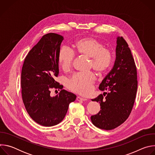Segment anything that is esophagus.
I'll return each instance as SVG.
<instances>
[{
    "label": "esophagus",
    "instance_id": "34e87169",
    "mask_svg": "<svg viewBox=\"0 0 155 155\" xmlns=\"http://www.w3.org/2000/svg\"><path fill=\"white\" fill-rule=\"evenodd\" d=\"M77 100L78 101H80V102H83V101H87V99H85V98H83V97H77Z\"/></svg>",
    "mask_w": 155,
    "mask_h": 155
}]
</instances>
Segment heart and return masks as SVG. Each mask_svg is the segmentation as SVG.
Segmentation results:
<instances>
[{"instance_id": "1", "label": "heart", "mask_w": 155, "mask_h": 155, "mask_svg": "<svg viewBox=\"0 0 155 155\" xmlns=\"http://www.w3.org/2000/svg\"><path fill=\"white\" fill-rule=\"evenodd\" d=\"M74 49L78 54L91 58V66L99 74L105 72L111 65V51L104 48L103 43L96 38L84 37L77 40L74 45ZM74 57V53L70 48L66 47L61 48L58 53V63L63 71L71 69ZM95 81L96 76L93 72L77 73L68 79L67 86L72 92L87 96L91 93Z\"/></svg>"}]
</instances>
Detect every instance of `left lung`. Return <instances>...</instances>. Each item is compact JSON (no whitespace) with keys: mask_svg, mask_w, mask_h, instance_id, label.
I'll return each instance as SVG.
<instances>
[{"mask_svg":"<svg viewBox=\"0 0 155 155\" xmlns=\"http://www.w3.org/2000/svg\"><path fill=\"white\" fill-rule=\"evenodd\" d=\"M137 78L136 66L130 50L126 40L122 37H118L114 65L99 87L101 91L108 93L92 99L99 102L101 105L99 112L91 117L95 126L112 130L127 119L135 102Z\"/></svg>","mask_w":155,"mask_h":155,"instance_id":"obj_1","label":"left lung"}]
</instances>
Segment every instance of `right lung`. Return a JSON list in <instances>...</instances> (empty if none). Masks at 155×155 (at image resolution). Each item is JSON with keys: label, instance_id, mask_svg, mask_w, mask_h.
<instances>
[{"label": "right lung", "instance_id": "obj_1", "mask_svg": "<svg viewBox=\"0 0 155 155\" xmlns=\"http://www.w3.org/2000/svg\"><path fill=\"white\" fill-rule=\"evenodd\" d=\"M62 35H44L26 56L21 71V94L26 111L37 123L53 126L61 123L76 95L62 90L55 81L59 74L58 53ZM52 89L60 90L56 97L50 96Z\"/></svg>", "mask_w": 155, "mask_h": 155}]
</instances>
